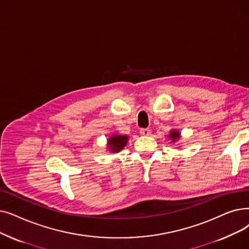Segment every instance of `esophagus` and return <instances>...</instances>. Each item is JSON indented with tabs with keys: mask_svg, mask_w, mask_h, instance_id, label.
<instances>
[{
	"mask_svg": "<svg viewBox=\"0 0 249 249\" xmlns=\"http://www.w3.org/2000/svg\"><path fill=\"white\" fill-rule=\"evenodd\" d=\"M139 133H140V135H142V136H147V135L150 134V130L147 128H142V129H140V130H139Z\"/></svg>",
	"mask_w": 249,
	"mask_h": 249,
	"instance_id": "obj_1",
	"label": "esophagus"
}]
</instances>
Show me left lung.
I'll list each match as a JSON object with an SVG mask.
<instances>
[{
    "label": "left lung",
    "mask_w": 249,
    "mask_h": 249,
    "mask_svg": "<svg viewBox=\"0 0 249 249\" xmlns=\"http://www.w3.org/2000/svg\"><path fill=\"white\" fill-rule=\"evenodd\" d=\"M170 137H171V139H172V142H174L176 139L180 138V133H179L178 131H176V130H172L171 133H170Z\"/></svg>",
    "instance_id": "obj_1"
}]
</instances>
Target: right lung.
<instances>
[{
	"mask_svg": "<svg viewBox=\"0 0 249 249\" xmlns=\"http://www.w3.org/2000/svg\"><path fill=\"white\" fill-rule=\"evenodd\" d=\"M127 140V135H114L107 140V145H109L110 150H112L113 153H117L126 145Z\"/></svg>",
	"mask_w": 249,
	"mask_h": 249,
	"instance_id": "1",
	"label": "right lung"
}]
</instances>
